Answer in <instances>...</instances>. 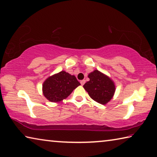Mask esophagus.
<instances>
[{"label":"esophagus","mask_w":157,"mask_h":157,"mask_svg":"<svg viewBox=\"0 0 157 157\" xmlns=\"http://www.w3.org/2000/svg\"><path fill=\"white\" fill-rule=\"evenodd\" d=\"M84 83H85V80H84V79H82V80H81V81H80V84H81V85H84Z\"/></svg>","instance_id":"34e87169"}]
</instances>
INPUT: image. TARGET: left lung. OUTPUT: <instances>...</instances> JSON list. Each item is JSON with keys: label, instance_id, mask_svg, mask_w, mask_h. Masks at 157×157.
<instances>
[{"label": "left lung", "instance_id": "left-lung-1", "mask_svg": "<svg viewBox=\"0 0 157 157\" xmlns=\"http://www.w3.org/2000/svg\"><path fill=\"white\" fill-rule=\"evenodd\" d=\"M88 78L90 80L84 84L83 87L94 101L105 105L113 98L115 91L114 82L98 70L89 73Z\"/></svg>", "mask_w": 157, "mask_h": 157}]
</instances>
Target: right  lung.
<instances>
[{"instance_id":"1","label":"right lung","mask_w":157,"mask_h":157,"mask_svg":"<svg viewBox=\"0 0 157 157\" xmlns=\"http://www.w3.org/2000/svg\"><path fill=\"white\" fill-rule=\"evenodd\" d=\"M80 85L75 76L65 71L47 78L43 84L44 97L51 102H59L66 98L75 89Z\"/></svg>"}]
</instances>
